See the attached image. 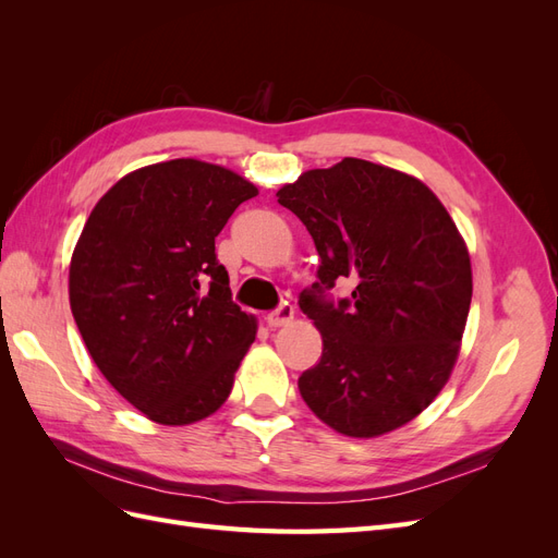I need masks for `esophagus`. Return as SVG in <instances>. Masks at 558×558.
Returning <instances> with one entry per match:
<instances>
[{
	"mask_svg": "<svg viewBox=\"0 0 558 558\" xmlns=\"http://www.w3.org/2000/svg\"><path fill=\"white\" fill-rule=\"evenodd\" d=\"M293 314H295V310H293L291 302H281V305H279L275 312L267 314V326H269V328H279V326L291 324Z\"/></svg>",
	"mask_w": 558,
	"mask_h": 558,
	"instance_id": "obj_1",
	"label": "esophagus"
}]
</instances>
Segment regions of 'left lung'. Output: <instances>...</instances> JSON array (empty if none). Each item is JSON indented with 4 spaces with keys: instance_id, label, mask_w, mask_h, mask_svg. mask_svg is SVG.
Here are the masks:
<instances>
[{
    "instance_id": "obj_1",
    "label": "left lung",
    "mask_w": 558,
    "mask_h": 558,
    "mask_svg": "<svg viewBox=\"0 0 558 558\" xmlns=\"http://www.w3.org/2000/svg\"><path fill=\"white\" fill-rule=\"evenodd\" d=\"M277 197L320 258L298 300L324 337L320 361L298 379L302 400L349 437L404 426L459 356L472 269L456 223L426 183L361 158L300 174ZM337 278L357 286L335 303Z\"/></svg>"
}]
</instances>
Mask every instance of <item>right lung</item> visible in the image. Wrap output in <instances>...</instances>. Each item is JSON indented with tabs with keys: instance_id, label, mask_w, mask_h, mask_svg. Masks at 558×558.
Segmentation results:
<instances>
[{
	"instance_id": "add662e5",
	"label": "right lung",
	"mask_w": 558,
	"mask_h": 558,
	"mask_svg": "<svg viewBox=\"0 0 558 558\" xmlns=\"http://www.w3.org/2000/svg\"><path fill=\"white\" fill-rule=\"evenodd\" d=\"M258 189L193 158L130 172L90 211L70 265V305L99 373L162 426L228 400L256 340L232 302L216 238Z\"/></svg>"
}]
</instances>
